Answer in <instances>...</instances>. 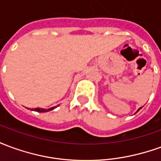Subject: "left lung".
<instances>
[{
    "mask_svg": "<svg viewBox=\"0 0 161 161\" xmlns=\"http://www.w3.org/2000/svg\"><path fill=\"white\" fill-rule=\"evenodd\" d=\"M141 108H139L138 110H137V112H138V111H139V110H140V109H141Z\"/></svg>",
    "mask_w": 161,
    "mask_h": 161,
    "instance_id": "obj_1",
    "label": "left lung"
}]
</instances>
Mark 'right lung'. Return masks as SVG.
<instances>
[{
  "mask_svg": "<svg viewBox=\"0 0 161 161\" xmlns=\"http://www.w3.org/2000/svg\"><path fill=\"white\" fill-rule=\"evenodd\" d=\"M55 107H53V108H50L48 109H45V108H33L32 110H34V111H37V112H48L50 110H53L54 109Z\"/></svg>",
  "mask_w": 161,
  "mask_h": 161,
  "instance_id": "add662e5",
  "label": "right lung"
}]
</instances>
